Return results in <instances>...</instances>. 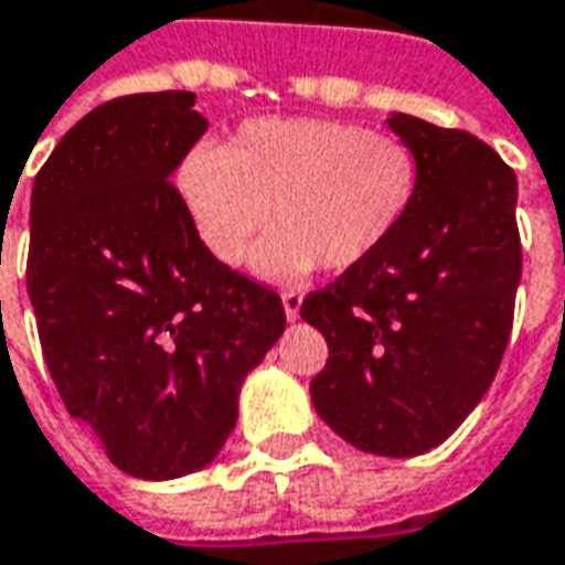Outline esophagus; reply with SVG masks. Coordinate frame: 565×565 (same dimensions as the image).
<instances>
[{"instance_id": "esophagus-1", "label": "esophagus", "mask_w": 565, "mask_h": 565, "mask_svg": "<svg viewBox=\"0 0 565 565\" xmlns=\"http://www.w3.org/2000/svg\"><path fill=\"white\" fill-rule=\"evenodd\" d=\"M281 302L287 321H296V318H299V309H302V294H299V290H284Z\"/></svg>"}]
</instances>
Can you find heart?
<instances>
[{
    "instance_id": "1",
    "label": "heart",
    "mask_w": 565,
    "mask_h": 565,
    "mask_svg": "<svg viewBox=\"0 0 565 565\" xmlns=\"http://www.w3.org/2000/svg\"><path fill=\"white\" fill-rule=\"evenodd\" d=\"M177 189L201 242L223 263H242L263 228L256 266L275 278L318 263L361 266L394 235L419 189L416 152L388 134L323 118L247 121L223 149L199 143Z\"/></svg>"
}]
</instances>
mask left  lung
Masks as SVG:
<instances>
[{"instance_id":"obj_1","label":"left lung","mask_w":565,"mask_h":565,"mask_svg":"<svg viewBox=\"0 0 565 565\" xmlns=\"http://www.w3.org/2000/svg\"><path fill=\"white\" fill-rule=\"evenodd\" d=\"M419 159L394 235L302 299L327 339L311 404L351 447L406 459L444 444L495 379L523 269L516 177L475 134L388 118Z\"/></svg>"}]
</instances>
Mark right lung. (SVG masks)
<instances>
[{"label": "right lung", "instance_id": "obj_1", "mask_svg": "<svg viewBox=\"0 0 565 565\" xmlns=\"http://www.w3.org/2000/svg\"><path fill=\"white\" fill-rule=\"evenodd\" d=\"M192 90L90 109L35 173L26 294L49 373L118 471L192 475L284 333L281 296L220 263L171 183L207 131Z\"/></svg>", "mask_w": 565, "mask_h": 565}]
</instances>
